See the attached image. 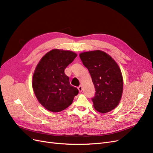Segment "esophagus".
I'll list each match as a JSON object with an SVG mask.
<instances>
[{
  "instance_id": "obj_1",
  "label": "esophagus",
  "mask_w": 153,
  "mask_h": 153,
  "mask_svg": "<svg viewBox=\"0 0 153 153\" xmlns=\"http://www.w3.org/2000/svg\"><path fill=\"white\" fill-rule=\"evenodd\" d=\"M78 91H79V92H82V85H80L79 87H78Z\"/></svg>"
}]
</instances>
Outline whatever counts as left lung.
I'll use <instances>...</instances> for the list:
<instances>
[{
    "mask_svg": "<svg viewBox=\"0 0 153 153\" xmlns=\"http://www.w3.org/2000/svg\"><path fill=\"white\" fill-rule=\"evenodd\" d=\"M79 55L95 87V96L92 98L94 108L100 113L114 110L119 105L123 91V76L118 64L101 50L83 52Z\"/></svg>",
    "mask_w": 153,
    "mask_h": 153,
    "instance_id": "8db88e82",
    "label": "left lung"
}]
</instances>
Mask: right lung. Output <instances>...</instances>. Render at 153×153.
I'll return each mask as SVG.
<instances>
[{"label": "right lung", "instance_id": "add662e5", "mask_svg": "<svg viewBox=\"0 0 153 153\" xmlns=\"http://www.w3.org/2000/svg\"><path fill=\"white\" fill-rule=\"evenodd\" d=\"M77 54L69 50L53 49L46 53L36 66L32 88L39 102L52 112H59L71 105L78 94L70 85L64 69Z\"/></svg>", "mask_w": 153, "mask_h": 153}]
</instances>
